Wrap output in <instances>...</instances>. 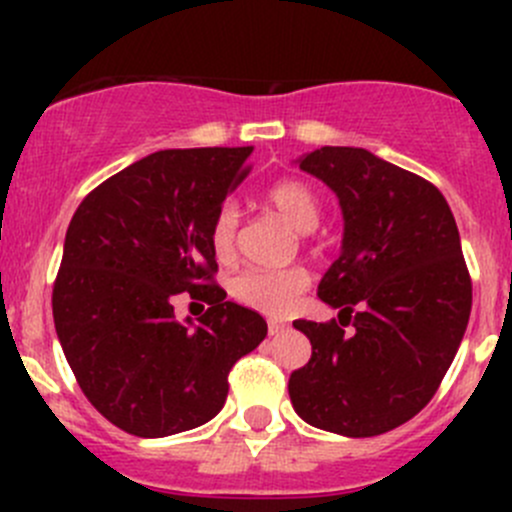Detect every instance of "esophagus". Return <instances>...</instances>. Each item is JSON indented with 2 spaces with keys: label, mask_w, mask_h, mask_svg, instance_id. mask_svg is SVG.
Here are the masks:
<instances>
[{
  "label": "esophagus",
  "mask_w": 512,
  "mask_h": 512,
  "mask_svg": "<svg viewBox=\"0 0 512 512\" xmlns=\"http://www.w3.org/2000/svg\"><path fill=\"white\" fill-rule=\"evenodd\" d=\"M267 332H270V337H277V334L287 332V324H282V322H267Z\"/></svg>",
  "instance_id": "1"
}]
</instances>
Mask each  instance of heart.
Instances as JSON below:
<instances>
[{"label": "heart", "mask_w": 512, "mask_h": 512, "mask_svg": "<svg viewBox=\"0 0 512 512\" xmlns=\"http://www.w3.org/2000/svg\"><path fill=\"white\" fill-rule=\"evenodd\" d=\"M265 203L280 215L292 230L309 235L322 220V203L317 193L302 180H277L265 190ZM240 213L232 203H223L210 225V250L218 262H232L237 255ZM309 285L304 270H247L232 280V297L265 314H282Z\"/></svg>", "instance_id": "1"}]
</instances>
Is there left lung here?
I'll return each instance as SVG.
<instances>
[{
  "label": "left lung",
  "instance_id": "1",
  "mask_svg": "<svg viewBox=\"0 0 512 512\" xmlns=\"http://www.w3.org/2000/svg\"><path fill=\"white\" fill-rule=\"evenodd\" d=\"M299 168L342 205V255L317 289L342 312L294 322L312 359L289 376V399L322 431L379 436L433 399L466 334L473 287L456 220L436 185L364 148H317Z\"/></svg>",
  "mask_w": 512,
  "mask_h": 512
}]
</instances>
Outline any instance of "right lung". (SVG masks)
Returning a JSON list of instances; mask_svg holds the SVG:
<instances>
[{
	"label": "right lung",
	"instance_id": "right-lung-1",
	"mask_svg": "<svg viewBox=\"0 0 512 512\" xmlns=\"http://www.w3.org/2000/svg\"><path fill=\"white\" fill-rule=\"evenodd\" d=\"M252 146L173 148L91 190L71 218L51 294L56 334L81 391L103 418L141 438L210 421L227 374L267 337L252 309L215 285L210 225L250 173ZM211 304L174 319V294Z\"/></svg>",
	"mask_w": 512,
	"mask_h": 512
}]
</instances>
